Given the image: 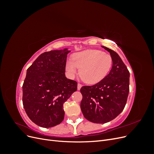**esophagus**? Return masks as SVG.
I'll return each instance as SVG.
<instances>
[{
  "mask_svg": "<svg viewBox=\"0 0 154 154\" xmlns=\"http://www.w3.org/2000/svg\"><path fill=\"white\" fill-rule=\"evenodd\" d=\"M82 85L80 84V83H78V90H80V88H82Z\"/></svg>",
  "mask_w": 154,
  "mask_h": 154,
  "instance_id": "esophagus-1",
  "label": "esophagus"
}]
</instances>
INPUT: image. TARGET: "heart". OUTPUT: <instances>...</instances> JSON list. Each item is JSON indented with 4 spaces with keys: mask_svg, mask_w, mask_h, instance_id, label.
Masks as SVG:
<instances>
[{
    "mask_svg": "<svg viewBox=\"0 0 154 154\" xmlns=\"http://www.w3.org/2000/svg\"><path fill=\"white\" fill-rule=\"evenodd\" d=\"M112 66V59L103 51L89 49L74 54L66 63V71L71 77L80 69V76L88 84H95L107 76Z\"/></svg>",
    "mask_w": 154,
    "mask_h": 154,
    "instance_id": "heart-1",
    "label": "heart"
}]
</instances>
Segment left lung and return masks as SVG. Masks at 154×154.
Masks as SVG:
<instances>
[{
    "label": "left lung",
    "mask_w": 154,
    "mask_h": 154,
    "mask_svg": "<svg viewBox=\"0 0 154 154\" xmlns=\"http://www.w3.org/2000/svg\"><path fill=\"white\" fill-rule=\"evenodd\" d=\"M112 59V67L103 80L91 86H83L80 103L83 116L94 123H105L123 110L129 93L130 72L119 56L106 47Z\"/></svg>",
    "instance_id": "8db88e82"
}]
</instances>
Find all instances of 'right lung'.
I'll return each instance as SVG.
<instances>
[{
    "label": "right lung",
    "instance_id": "1",
    "mask_svg": "<svg viewBox=\"0 0 154 154\" xmlns=\"http://www.w3.org/2000/svg\"><path fill=\"white\" fill-rule=\"evenodd\" d=\"M67 49L41 54L27 69L22 85L23 106L36 125L50 128L63 120V103L76 91V81L66 77Z\"/></svg>",
    "mask_w": 154,
    "mask_h": 154
}]
</instances>
